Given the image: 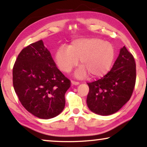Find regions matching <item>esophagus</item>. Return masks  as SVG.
<instances>
[{
	"mask_svg": "<svg viewBox=\"0 0 147 147\" xmlns=\"http://www.w3.org/2000/svg\"><path fill=\"white\" fill-rule=\"evenodd\" d=\"M71 83L72 85H75V86H78V85H79V84H80V83L78 82L73 81V80H72V81L71 82Z\"/></svg>",
	"mask_w": 147,
	"mask_h": 147,
	"instance_id": "34e87169",
	"label": "esophagus"
}]
</instances>
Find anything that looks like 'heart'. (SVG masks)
Returning a JSON list of instances; mask_svg holds the SVG:
<instances>
[{
    "mask_svg": "<svg viewBox=\"0 0 147 147\" xmlns=\"http://www.w3.org/2000/svg\"><path fill=\"white\" fill-rule=\"evenodd\" d=\"M114 57L113 45L98 38L74 39L69 46H60L55 54L58 67L65 73L77 65L80 59L82 66L76 71V76L80 78L88 74L92 78L104 76L111 68Z\"/></svg>",
    "mask_w": 147,
    "mask_h": 147,
    "instance_id": "1",
    "label": "heart"
}]
</instances>
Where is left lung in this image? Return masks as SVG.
I'll use <instances>...</instances> for the list:
<instances>
[{"label": "left lung", "instance_id": "8db88e82", "mask_svg": "<svg viewBox=\"0 0 147 147\" xmlns=\"http://www.w3.org/2000/svg\"><path fill=\"white\" fill-rule=\"evenodd\" d=\"M135 82V61L124 46L111 70L101 79L88 83V107L102 116L115 113L130 100Z\"/></svg>", "mask_w": 147, "mask_h": 147}]
</instances>
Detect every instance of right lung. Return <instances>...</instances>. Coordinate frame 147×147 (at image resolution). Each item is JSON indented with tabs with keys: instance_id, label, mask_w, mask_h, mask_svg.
<instances>
[{
	"instance_id": "add662e5",
	"label": "right lung",
	"mask_w": 147,
	"mask_h": 147,
	"mask_svg": "<svg viewBox=\"0 0 147 147\" xmlns=\"http://www.w3.org/2000/svg\"><path fill=\"white\" fill-rule=\"evenodd\" d=\"M13 82L24 108L42 119L54 118L63 111L65 94L71 86L42 40L20 52L13 69Z\"/></svg>"
}]
</instances>
